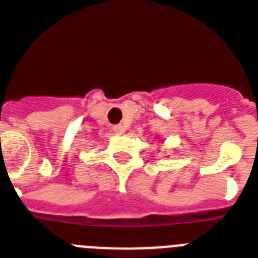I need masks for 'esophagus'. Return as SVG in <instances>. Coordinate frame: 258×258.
Instances as JSON below:
<instances>
[{
	"label": "esophagus",
	"mask_w": 258,
	"mask_h": 258,
	"mask_svg": "<svg viewBox=\"0 0 258 258\" xmlns=\"http://www.w3.org/2000/svg\"><path fill=\"white\" fill-rule=\"evenodd\" d=\"M112 130H114V131H115L116 134H123V133H124V127H123V125H120V124L114 125V127H112Z\"/></svg>",
	"instance_id": "34e87169"
}]
</instances>
